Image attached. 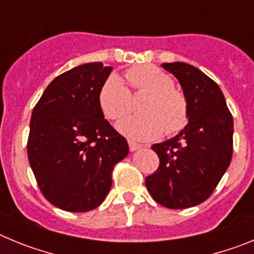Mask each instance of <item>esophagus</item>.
Returning <instances> with one entry per match:
<instances>
[{
  "label": "esophagus",
  "instance_id": "34e87169",
  "mask_svg": "<svg viewBox=\"0 0 254 254\" xmlns=\"http://www.w3.org/2000/svg\"><path fill=\"white\" fill-rule=\"evenodd\" d=\"M128 145H129V150H131V151H136V150L141 149V145H140V143L133 142V141H129Z\"/></svg>",
  "mask_w": 254,
  "mask_h": 254
}]
</instances>
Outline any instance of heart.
I'll use <instances>...</instances> for the list:
<instances>
[{"mask_svg": "<svg viewBox=\"0 0 254 254\" xmlns=\"http://www.w3.org/2000/svg\"><path fill=\"white\" fill-rule=\"evenodd\" d=\"M126 81L134 93L149 94L141 111L145 116L128 117L117 125V129L134 141H150L165 133L172 136L188 122V105L185 95L173 89L172 77L158 67L141 64L125 73ZM98 104L105 118L120 121L131 109V94L122 78L108 76L98 94Z\"/></svg>", "mask_w": 254, "mask_h": 254, "instance_id": "obj_1", "label": "heart"}]
</instances>
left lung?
I'll return each mask as SVG.
<instances>
[{"mask_svg": "<svg viewBox=\"0 0 254 254\" xmlns=\"http://www.w3.org/2000/svg\"><path fill=\"white\" fill-rule=\"evenodd\" d=\"M174 75L188 105V123L177 136L151 149L160 159L145 183L152 198L168 208H188L206 201L233 156L234 123L219 85L185 62L161 64Z\"/></svg>", "mask_w": 254, "mask_h": 254, "instance_id": "obj_1", "label": "left lung"}]
</instances>
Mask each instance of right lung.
Listing matches in <instances>:
<instances>
[{
    "mask_svg": "<svg viewBox=\"0 0 254 254\" xmlns=\"http://www.w3.org/2000/svg\"><path fill=\"white\" fill-rule=\"evenodd\" d=\"M112 69L102 62L73 67L47 86L31 113L29 163L43 196L61 210L102 205L114 165L129 151L98 104Z\"/></svg>",
    "mask_w": 254,
    "mask_h": 254,
    "instance_id": "add662e5",
    "label": "right lung"
}]
</instances>
